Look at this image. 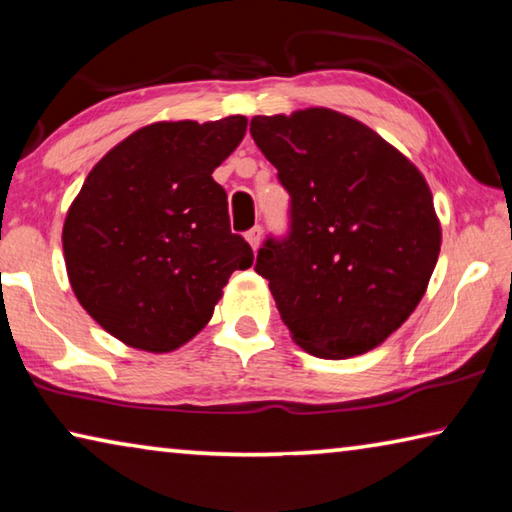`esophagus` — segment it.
Listing matches in <instances>:
<instances>
[{"mask_svg":"<svg viewBox=\"0 0 512 512\" xmlns=\"http://www.w3.org/2000/svg\"><path fill=\"white\" fill-rule=\"evenodd\" d=\"M246 239H248V244L253 246V250H257L259 244H262V225H255V228H250L246 232Z\"/></svg>","mask_w":512,"mask_h":512,"instance_id":"obj_1","label":"esophagus"}]
</instances>
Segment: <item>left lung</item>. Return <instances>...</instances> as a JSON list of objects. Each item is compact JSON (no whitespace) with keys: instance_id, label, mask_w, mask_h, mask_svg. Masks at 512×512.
<instances>
[{"instance_id":"obj_1","label":"left lung","mask_w":512,"mask_h":512,"mask_svg":"<svg viewBox=\"0 0 512 512\" xmlns=\"http://www.w3.org/2000/svg\"><path fill=\"white\" fill-rule=\"evenodd\" d=\"M289 192L287 235H268L255 271L298 345L348 359L384 343L418 307L440 253L422 173L341 112L250 121Z\"/></svg>"}]
</instances>
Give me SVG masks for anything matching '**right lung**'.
<instances>
[{
    "instance_id": "obj_1",
    "label": "right lung",
    "mask_w": 512,
    "mask_h": 512,
    "mask_svg": "<svg viewBox=\"0 0 512 512\" xmlns=\"http://www.w3.org/2000/svg\"><path fill=\"white\" fill-rule=\"evenodd\" d=\"M246 126L241 115L160 121L126 137L85 178L63 228L67 275L115 339L146 352L180 348L212 318L228 277L253 264L212 178Z\"/></svg>"
}]
</instances>
